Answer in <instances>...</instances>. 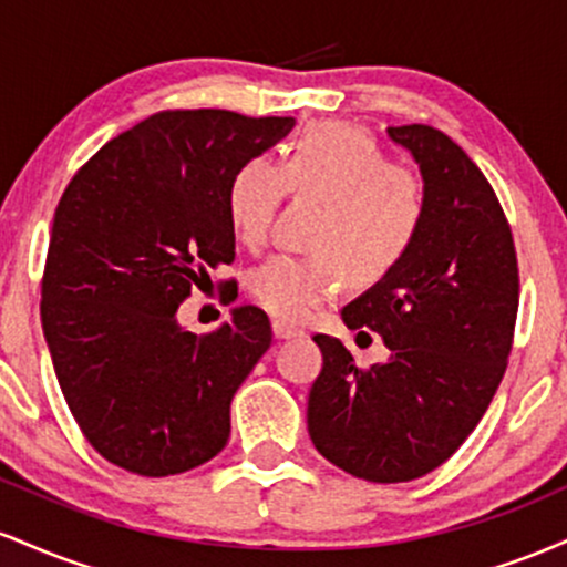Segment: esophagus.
Wrapping results in <instances>:
<instances>
[{"instance_id": "1", "label": "esophagus", "mask_w": 567, "mask_h": 567, "mask_svg": "<svg viewBox=\"0 0 567 567\" xmlns=\"http://www.w3.org/2000/svg\"><path fill=\"white\" fill-rule=\"evenodd\" d=\"M271 330H275V338H279V341H288V338H298V336H303V330H301V328H296V324L282 322V320H275V322H271Z\"/></svg>"}]
</instances>
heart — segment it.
Returning a JSON list of instances; mask_svg holds the SVG:
<instances>
[{
  "label": "heart",
  "mask_w": 567,
  "mask_h": 567,
  "mask_svg": "<svg viewBox=\"0 0 567 567\" xmlns=\"http://www.w3.org/2000/svg\"><path fill=\"white\" fill-rule=\"evenodd\" d=\"M288 192L322 202L309 231L315 252H279L250 275V296L269 315L306 320L333 296L338 277L370 285L408 261L429 218L424 175L392 157L373 135L320 122L296 141L288 159L252 157L231 178L226 210L247 247H261Z\"/></svg>",
  "instance_id": "heart-1"
}]
</instances>
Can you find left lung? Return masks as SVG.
Here are the masks:
<instances>
[{"label":"left lung","instance_id":"8db88e82","mask_svg":"<svg viewBox=\"0 0 567 567\" xmlns=\"http://www.w3.org/2000/svg\"><path fill=\"white\" fill-rule=\"evenodd\" d=\"M429 186V218L400 269L343 306L392 357L360 368L317 333L322 370L309 389V437L330 464L368 483L434 472L480 424L506 373L519 271L504 207L474 162L432 125L389 127Z\"/></svg>","mask_w":567,"mask_h":567}]
</instances>
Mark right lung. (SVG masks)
<instances>
[{
  "instance_id": "right-lung-1",
  "label": "right lung",
  "mask_w": 567,
  "mask_h": 567,
  "mask_svg": "<svg viewBox=\"0 0 567 567\" xmlns=\"http://www.w3.org/2000/svg\"><path fill=\"white\" fill-rule=\"evenodd\" d=\"M290 127L292 116L167 109L97 148L58 202L42 330L76 426L120 470L181 474L229 440L231 396L271 347L269 317L239 306L197 338L175 315L207 271L234 264L231 178Z\"/></svg>"
}]
</instances>
